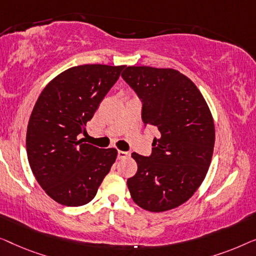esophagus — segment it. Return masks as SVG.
Here are the masks:
<instances>
[{
	"label": "esophagus",
	"mask_w": 256,
	"mask_h": 256,
	"mask_svg": "<svg viewBox=\"0 0 256 256\" xmlns=\"http://www.w3.org/2000/svg\"><path fill=\"white\" fill-rule=\"evenodd\" d=\"M118 159H126V158L130 156V152H124V150H118V154H117Z\"/></svg>",
	"instance_id": "obj_1"
}]
</instances>
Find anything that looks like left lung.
Returning <instances> with one entry per match:
<instances>
[{
	"label": "left lung",
	"instance_id": "obj_1",
	"mask_svg": "<svg viewBox=\"0 0 256 256\" xmlns=\"http://www.w3.org/2000/svg\"><path fill=\"white\" fill-rule=\"evenodd\" d=\"M124 81L142 103L144 124L160 132L152 154L132 153L138 170L128 180L132 200L150 212L175 208L192 197L210 167L214 124L195 84L172 68L128 66Z\"/></svg>",
	"mask_w": 256,
	"mask_h": 256
}]
</instances>
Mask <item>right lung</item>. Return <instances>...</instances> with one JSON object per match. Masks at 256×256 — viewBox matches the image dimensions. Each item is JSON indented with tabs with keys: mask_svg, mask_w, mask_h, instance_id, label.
I'll list each match as a JSON object with an SVG mask.
<instances>
[{
	"mask_svg": "<svg viewBox=\"0 0 256 256\" xmlns=\"http://www.w3.org/2000/svg\"><path fill=\"white\" fill-rule=\"evenodd\" d=\"M124 67H72L53 78L34 104L26 132L28 164L42 188L58 203H89L116 161V150L84 144L78 136L87 133V122Z\"/></svg>",
	"mask_w": 256,
	"mask_h": 256,
	"instance_id": "obj_1",
	"label": "right lung"
}]
</instances>
